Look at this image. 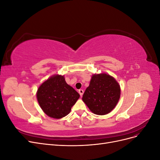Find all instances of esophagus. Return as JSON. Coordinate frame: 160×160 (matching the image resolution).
<instances>
[{"mask_svg": "<svg viewBox=\"0 0 160 160\" xmlns=\"http://www.w3.org/2000/svg\"><path fill=\"white\" fill-rule=\"evenodd\" d=\"M83 93H84V91L83 90V89H79V95H81V96H82L83 95Z\"/></svg>", "mask_w": 160, "mask_h": 160, "instance_id": "esophagus-1", "label": "esophagus"}]
</instances>
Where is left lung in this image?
Masks as SVG:
<instances>
[{
    "label": "left lung",
    "instance_id": "8db88e82",
    "mask_svg": "<svg viewBox=\"0 0 160 160\" xmlns=\"http://www.w3.org/2000/svg\"><path fill=\"white\" fill-rule=\"evenodd\" d=\"M120 93V87L113 77L101 73L92 76L82 99L93 113L103 115L113 109Z\"/></svg>",
    "mask_w": 160,
    "mask_h": 160
}]
</instances>
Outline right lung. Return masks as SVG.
<instances>
[{
	"mask_svg": "<svg viewBox=\"0 0 160 160\" xmlns=\"http://www.w3.org/2000/svg\"><path fill=\"white\" fill-rule=\"evenodd\" d=\"M37 97L40 107L48 116L60 119L70 113L80 95L66 83L63 76L57 75L42 83Z\"/></svg>",
	"mask_w": 160,
	"mask_h": 160,
	"instance_id": "1",
	"label": "right lung"
}]
</instances>
